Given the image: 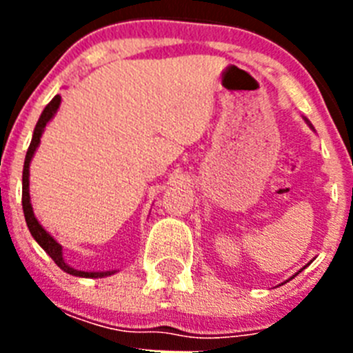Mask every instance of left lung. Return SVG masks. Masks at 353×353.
Returning <instances> with one entry per match:
<instances>
[{
  "label": "left lung",
  "instance_id": "8db88e82",
  "mask_svg": "<svg viewBox=\"0 0 353 353\" xmlns=\"http://www.w3.org/2000/svg\"><path fill=\"white\" fill-rule=\"evenodd\" d=\"M304 120H305V123H307V125H310L311 129H313V125H311V121L307 120V118H304ZM313 130H314V129H313ZM299 272H301V270H299ZM299 272H297V274H299ZM297 274H295V276H297ZM295 276H293V277H295Z\"/></svg>",
  "mask_w": 353,
  "mask_h": 353
}]
</instances>
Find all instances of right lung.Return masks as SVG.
<instances>
[{
  "instance_id": "obj_1",
  "label": "right lung",
  "mask_w": 353,
  "mask_h": 353,
  "mask_svg": "<svg viewBox=\"0 0 353 353\" xmlns=\"http://www.w3.org/2000/svg\"><path fill=\"white\" fill-rule=\"evenodd\" d=\"M61 104V97L60 95H54L51 102H49L46 108H43L42 114H40L39 121H37L35 130H33V138H31L30 143V148L26 152V159H24V168H23V212H24V219H26L28 224V230H30L31 236L37 240V244L43 249V251L48 252L49 256L54 260V263L60 267L63 272L70 274V276H76V277H92V279H99V277H108V276H113L117 274V270H102V272H88V270H77L74 267L65 261L63 258V248L61 244L56 242L54 236L51 235L49 232L43 230L42 224L39 223V219L35 217L33 214V207H31V198H30V164H31V159L35 155L37 148L40 145V138H42L43 129L48 125L49 121L54 118L56 111L60 108Z\"/></svg>"
}]
</instances>
